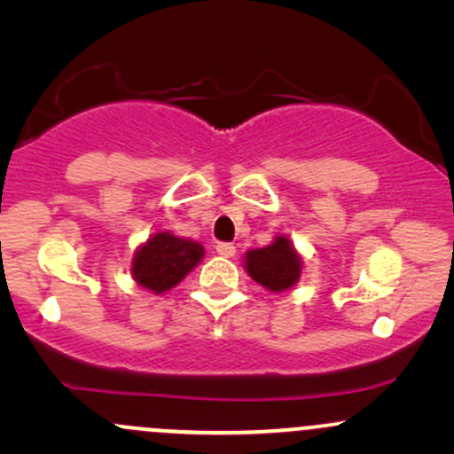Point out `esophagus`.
I'll return each mask as SVG.
<instances>
[{
    "instance_id": "obj_1",
    "label": "esophagus",
    "mask_w": 454,
    "mask_h": 454,
    "mask_svg": "<svg viewBox=\"0 0 454 454\" xmlns=\"http://www.w3.org/2000/svg\"><path fill=\"white\" fill-rule=\"evenodd\" d=\"M215 249H217V254H220V256H223V258H232L234 252H237L232 243H217Z\"/></svg>"
}]
</instances>
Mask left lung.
I'll use <instances>...</instances> for the list:
<instances>
[{
  "label": "left lung",
  "instance_id": "obj_1",
  "mask_svg": "<svg viewBox=\"0 0 454 454\" xmlns=\"http://www.w3.org/2000/svg\"><path fill=\"white\" fill-rule=\"evenodd\" d=\"M245 264L252 279L273 293L293 288L301 275V258L286 237H278L269 247L247 252Z\"/></svg>",
  "mask_w": 454,
  "mask_h": 454
}]
</instances>
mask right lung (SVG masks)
Returning <instances> with one entry per match:
<instances>
[{
  "mask_svg": "<svg viewBox=\"0 0 454 454\" xmlns=\"http://www.w3.org/2000/svg\"><path fill=\"white\" fill-rule=\"evenodd\" d=\"M205 256L200 243L158 232L138 249L132 262L134 279L153 293H166Z\"/></svg>",
  "mask_w": 454,
  "mask_h": 454,
  "instance_id": "1",
  "label": "right lung"
}]
</instances>
